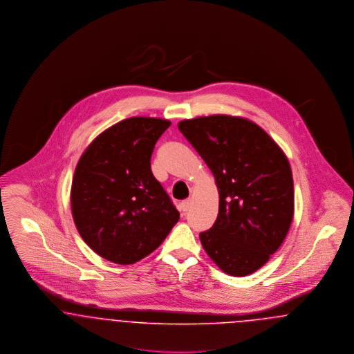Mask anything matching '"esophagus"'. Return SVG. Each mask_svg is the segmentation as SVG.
Listing matches in <instances>:
<instances>
[{
  "label": "esophagus",
  "mask_w": 354,
  "mask_h": 354,
  "mask_svg": "<svg viewBox=\"0 0 354 354\" xmlns=\"http://www.w3.org/2000/svg\"><path fill=\"white\" fill-rule=\"evenodd\" d=\"M191 205H192V199H185V201L180 203V208H182L185 212L191 208Z\"/></svg>",
  "instance_id": "34e87169"
}]
</instances>
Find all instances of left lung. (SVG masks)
Listing matches in <instances>:
<instances>
[{
	"mask_svg": "<svg viewBox=\"0 0 354 354\" xmlns=\"http://www.w3.org/2000/svg\"><path fill=\"white\" fill-rule=\"evenodd\" d=\"M180 133L212 171L219 215L201 232L220 270L247 276L283 244L293 219V178L286 153L251 120L228 115L185 119Z\"/></svg>",
	"mask_w": 354,
	"mask_h": 354,
	"instance_id": "1",
	"label": "left lung"
}]
</instances>
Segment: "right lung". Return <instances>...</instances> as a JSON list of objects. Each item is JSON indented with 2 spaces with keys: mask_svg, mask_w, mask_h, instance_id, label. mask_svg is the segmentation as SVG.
<instances>
[{
  "mask_svg": "<svg viewBox=\"0 0 354 354\" xmlns=\"http://www.w3.org/2000/svg\"><path fill=\"white\" fill-rule=\"evenodd\" d=\"M169 124L166 119H124L98 135L77 165L73 219L84 243L109 261L126 266L142 260L179 220L150 162Z\"/></svg>",
  "mask_w": 354,
  "mask_h": 354,
  "instance_id": "1",
  "label": "right lung"
}]
</instances>
